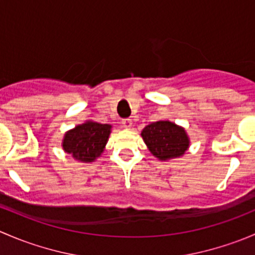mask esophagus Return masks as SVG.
Segmentation results:
<instances>
[{
  "label": "esophagus",
  "instance_id": "1",
  "mask_svg": "<svg viewBox=\"0 0 255 255\" xmlns=\"http://www.w3.org/2000/svg\"><path fill=\"white\" fill-rule=\"evenodd\" d=\"M122 126H123V128H126V129H129V128L132 127V120H129V118H126V120L122 121Z\"/></svg>",
  "mask_w": 255,
  "mask_h": 255
}]
</instances>
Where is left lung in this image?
<instances>
[{
    "instance_id": "8db88e82",
    "label": "left lung",
    "mask_w": 255,
    "mask_h": 255,
    "mask_svg": "<svg viewBox=\"0 0 255 255\" xmlns=\"http://www.w3.org/2000/svg\"><path fill=\"white\" fill-rule=\"evenodd\" d=\"M142 138L150 153L159 160L179 158L187 150L190 139L180 126L169 121H158L144 127Z\"/></svg>"
}]
</instances>
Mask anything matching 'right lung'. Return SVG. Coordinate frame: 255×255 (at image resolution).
<instances>
[{
	"instance_id": "1",
	"label": "right lung",
	"mask_w": 255,
	"mask_h": 255,
	"mask_svg": "<svg viewBox=\"0 0 255 255\" xmlns=\"http://www.w3.org/2000/svg\"><path fill=\"white\" fill-rule=\"evenodd\" d=\"M111 128V125L87 121L65 133L63 149L65 153L71 154L74 159L82 163L95 161L106 146Z\"/></svg>"
}]
</instances>
